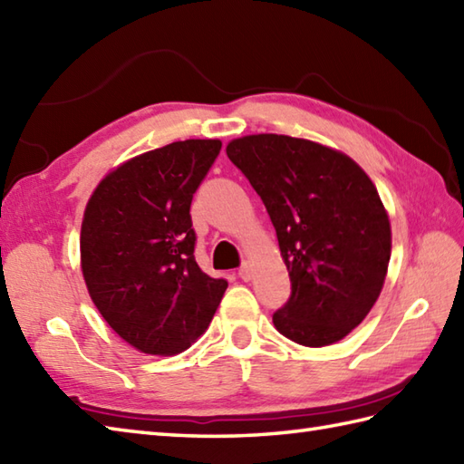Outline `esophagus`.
<instances>
[{
    "label": "esophagus",
    "mask_w": 464,
    "mask_h": 464,
    "mask_svg": "<svg viewBox=\"0 0 464 464\" xmlns=\"http://www.w3.org/2000/svg\"><path fill=\"white\" fill-rule=\"evenodd\" d=\"M239 277L243 279V281H249L251 279V265L245 261L241 267H239Z\"/></svg>",
    "instance_id": "1"
}]
</instances>
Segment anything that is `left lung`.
Instances as JSON below:
<instances>
[{"label":"left lung","mask_w":464,"mask_h":464,"mask_svg":"<svg viewBox=\"0 0 464 464\" xmlns=\"http://www.w3.org/2000/svg\"><path fill=\"white\" fill-rule=\"evenodd\" d=\"M277 231L291 297L275 327L304 347L337 343L379 299L391 225L372 181L351 157L289 135H247L227 145Z\"/></svg>","instance_id":"obj_1"}]
</instances>
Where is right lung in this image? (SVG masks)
<instances>
[{
  "instance_id": "add662e5",
  "label": "right lung",
  "mask_w": 464,
  "mask_h": 464,
  "mask_svg": "<svg viewBox=\"0 0 464 464\" xmlns=\"http://www.w3.org/2000/svg\"><path fill=\"white\" fill-rule=\"evenodd\" d=\"M219 140L175 141L110 173L82 223V271L95 307L131 347L181 353L209 327L227 289L195 261L191 201Z\"/></svg>"
}]
</instances>
